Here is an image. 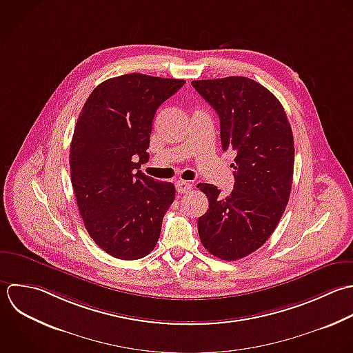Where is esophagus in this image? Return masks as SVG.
Here are the masks:
<instances>
[{
	"label": "esophagus",
	"instance_id": "34e87169",
	"mask_svg": "<svg viewBox=\"0 0 353 353\" xmlns=\"http://www.w3.org/2000/svg\"><path fill=\"white\" fill-rule=\"evenodd\" d=\"M191 188H192V184L188 181H184V180L176 181V190L179 194H187L191 191Z\"/></svg>",
	"mask_w": 353,
	"mask_h": 353
}]
</instances>
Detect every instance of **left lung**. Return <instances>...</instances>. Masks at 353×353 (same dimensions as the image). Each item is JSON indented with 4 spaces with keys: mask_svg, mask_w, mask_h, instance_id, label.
<instances>
[{
    "mask_svg": "<svg viewBox=\"0 0 353 353\" xmlns=\"http://www.w3.org/2000/svg\"><path fill=\"white\" fill-rule=\"evenodd\" d=\"M191 85L219 114L223 150L236 155L231 194L223 196L216 185L198 184L209 199L198 232L209 253L235 261L260 249L285 213L293 184V132L281 101L250 78Z\"/></svg>",
    "mask_w": 353,
    "mask_h": 353,
    "instance_id": "left-lung-1",
    "label": "left lung"
}]
</instances>
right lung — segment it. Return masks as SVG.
Listing matches in <instances>:
<instances>
[{
	"mask_svg": "<svg viewBox=\"0 0 353 353\" xmlns=\"http://www.w3.org/2000/svg\"><path fill=\"white\" fill-rule=\"evenodd\" d=\"M184 79L125 74L97 85L78 117L70 174L85 228L94 243L121 260L150 254L174 201V185L145 176L158 107Z\"/></svg>",
	"mask_w": 353,
	"mask_h": 353,
	"instance_id": "1",
	"label": "right lung"
}]
</instances>
